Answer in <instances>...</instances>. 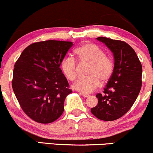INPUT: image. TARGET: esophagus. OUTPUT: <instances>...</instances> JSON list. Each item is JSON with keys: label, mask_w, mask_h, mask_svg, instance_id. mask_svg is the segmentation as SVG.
<instances>
[{"label": "esophagus", "mask_w": 153, "mask_h": 153, "mask_svg": "<svg viewBox=\"0 0 153 153\" xmlns=\"http://www.w3.org/2000/svg\"><path fill=\"white\" fill-rule=\"evenodd\" d=\"M82 95L84 97H89V95H88V94H84V93L82 94Z\"/></svg>", "instance_id": "34e87169"}]
</instances>
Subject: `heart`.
<instances>
[{
    "mask_svg": "<svg viewBox=\"0 0 153 153\" xmlns=\"http://www.w3.org/2000/svg\"><path fill=\"white\" fill-rule=\"evenodd\" d=\"M75 53L81 61L90 63V65L87 70L88 76L79 79L74 84V88L89 94L99 86L100 81L105 83L111 78L114 72V61L99 46L94 43H85L76 49ZM76 60L73 56H65L62 61V71L70 81L76 78Z\"/></svg>",
    "mask_w": 153,
    "mask_h": 153,
    "instance_id": "obj_1",
    "label": "heart"
}]
</instances>
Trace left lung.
<instances>
[{
  "mask_svg": "<svg viewBox=\"0 0 153 153\" xmlns=\"http://www.w3.org/2000/svg\"><path fill=\"white\" fill-rule=\"evenodd\" d=\"M114 53L115 69L102 94H97L98 104L91 109L97 118L105 121L118 119L130 110L142 86V65L136 53L124 41L99 37Z\"/></svg>",
  "mask_w": 153,
  "mask_h": 153,
  "instance_id": "8db88e82",
  "label": "left lung"
}]
</instances>
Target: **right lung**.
<instances>
[{"label": "right lung", "instance_id": "obj_1", "mask_svg": "<svg viewBox=\"0 0 153 153\" xmlns=\"http://www.w3.org/2000/svg\"><path fill=\"white\" fill-rule=\"evenodd\" d=\"M72 42L46 40L33 43L14 65L12 87L25 114L40 123H50L64 112L72 92L60 65Z\"/></svg>", "mask_w": 153, "mask_h": 153}]
</instances>
